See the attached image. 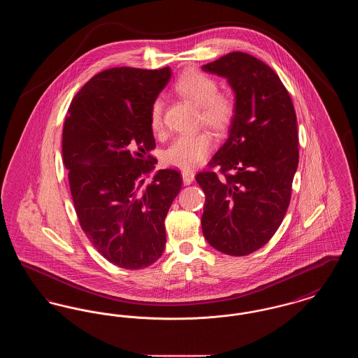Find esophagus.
<instances>
[{
	"label": "esophagus",
	"mask_w": 358,
	"mask_h": 358,
	"mask_svg": "<svg viewBox=\"0 0 358 358\" xmlns=\"http://www.w3.org/2000/svg\"><path fill=\"white\" fill-rule=\"evenodd\" d=\"M181 174H182V180H184V184H192L193 182V180H194V171H189V169H184V171H181Z\"/></svg>",
	"instance_id": "obj_1"
}]
</instances>
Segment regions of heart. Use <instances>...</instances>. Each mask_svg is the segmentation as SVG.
Listing matches in <instances>:
<instances>
[{
  "instance_id": "obj_1",
  "label": "heart",
  "mask_w": 358,
  "mask_h": 358,
  "mask_svg": "<svg viewBox=\"0 0 358 358\" xmlns=\"http://www.w3.org/2000/svg\"><path fill=\"white\" fill-rule=\"evenodd\" d=\"M176 92L199 107V120L212 131L220 134L234 122L236 114L235 101L219 92L217 82L199 69L184 72L174 83ZM150 126L154 133L164 130V101L155 98L150 107ZM212 149V138L205 133L177 136L164 153V162L169 166L193 169L203 164Z\"/></svg>"
}]
</instances>
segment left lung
Here are the masks:
<instances>
[{
  "label": "left lung",
  "mask_w": 358,
  "mask_h": 358,
  "mask_svg": "<svg viewBox=\"0 0 358 358\" xmlns=\"http://www.w3.org/2000/svg\"><path fill=\"white\" fill-rule=\"evenodd\" d=\"M227 79L236 114L229 136L200 171L204 190L201 228L222 254L244 256L262 248L283 222L298 168V127L289 91L266 63L231 52L203 66Z\"/></svg>",
  "instance_id": "obj_1"
}]
</instances>
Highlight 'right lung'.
Masks as SVG:
<instances>
[{"label":"right lung","instance_id":"1","mask_svg":"<svg viewBox=\"0 0 358 358\" xmlns=\"http://www.w3.org/2000/svg\"><path fill=\"white\" fill-rule=\"evenodd\" d=\"M171 69L117 67L91 78L69 104L63 161L85 236L110 263L141 270L166 244L165 217L182 178L174 169L146 177L157 159L150 107Z\"/></svg>","mask_w":358,"mask_h":358}]
</instances>
